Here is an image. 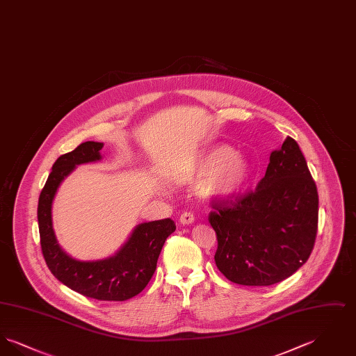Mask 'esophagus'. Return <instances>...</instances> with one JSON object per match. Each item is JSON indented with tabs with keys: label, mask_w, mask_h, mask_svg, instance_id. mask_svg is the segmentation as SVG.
<instances>
[{
	"label": "esophagus",
	"mask_w": 356,
	"mask_h": 356,
	"mask_svg": "<svg viewBox=\"0 0 356 356\" xmlns=\"http://www.w3.org/2000/svg\"><path fill=\"white\" fill-rule=\"evenodd\" d=\"M193 221H195L193 213H191V212H183L181 213V216H180V222L181 224H192Z\"/></svg>",
	"instance_id": "1"
}]
</instances>
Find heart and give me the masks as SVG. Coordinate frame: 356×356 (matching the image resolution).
I'll return each instance as SVG.
<instances>
[{
	"label": "heart",
	"mask_w": 356,
	"mask_h": 356,
	"mask_svg": "<svg viewBox=\"0 0 356 356\" xmlns=\"http://www.w3.org/2000/svg\"><path fill=\"white\" fill-rule=\"evenodd\" d=\"M250 163L244 154L228 145H218L188 170V183H202L204 195L231 199L238 195L250 180Z\"/></svg>",
	"instance_id": "b5f03b06"
}]
</instances>
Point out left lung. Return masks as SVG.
<instances>
[{"mask_svg":"<svg viewBox=\"0 0 356 356\" xmlns=\"http://www.w3.org/2000/svg\"><path fill=\"white\" fill-rule=\"evenodd\" d=\"M215 261L231 282L266 287L298 271L314 250L319 196L298 143L287 136L271 153L254 191L211 200Z\"/></svg>","mask_w":356,"mask_h":356,"instance_id":"1","label":"left lung"}]
</instances>
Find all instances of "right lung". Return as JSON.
I'll return each instance as SVG.
<instances>
[{
	"label": "right lung",
	"instance_id": "right-lung-1",
	"mask_svg": "<svg viewBox=\"0 0 356 356\" xmlns=\"http://www.w3.org/2000/svg\"><path fill=\"white\" fill-rule=\"evenodd\" d=\"M102 147V143L86 141L72 152L61 154L53 164L38 199L40 243L48 268L63 284L90 299L122 302L147 287L161 248L175 232L176 224L163 219L137 225L119 252L105 260L80 261L60 248L51 227V202L57 188L76 165L100 160Z\"/></svg>",
	"mask_w": 356,
	"mask_h": 356
}]
</instances>
